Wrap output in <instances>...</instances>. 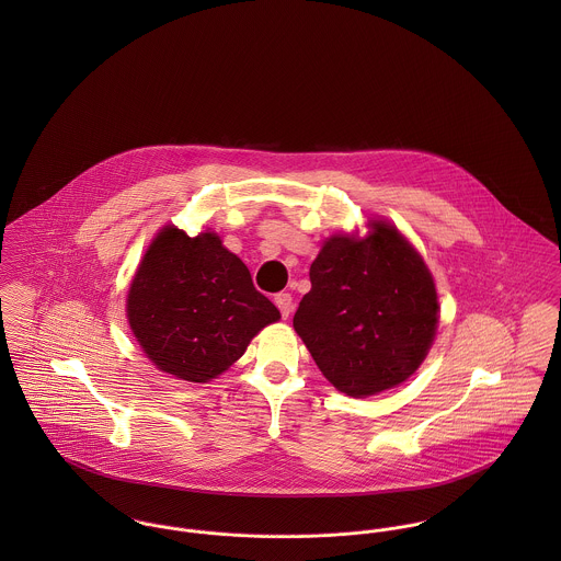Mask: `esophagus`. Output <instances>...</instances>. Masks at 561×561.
<instances>
[{"label": "esophagus", "mask_w": 561, "mask_h": 561, "mask_svg": "<svg viewBox=\"0 0 561 561\" xmlns=\"http://www.w3.org/2000/svg\"><path fill=\"white\" fill-rule=\"evenodd\" d=\"M274 305L278 307L280 316H283L285 320H287V318H289V313L294 311V298H291V294H287V291L276 294V296H274Z\"/></svg>", "instance_id": "34e87169"}]
</instances>
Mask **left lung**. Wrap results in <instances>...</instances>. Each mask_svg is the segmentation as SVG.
<instances>
[{"mask_svg": "<svg viewBox=\"0 0 561 561\" xmlns=\"http://www.w3.org/2000/svg\"><path fill=\"white\" fill-rule=\"evenodd\" d=\"M369 225L365 240L334 236L321 245L294 316L325 380L350 398L405 382L432 347L440 309L414 245L389 222Z\"/></svg>", "mask_w": 561, "mask_h": 561, "instance_id": "8db88e82", "label": "left lung"}]
</instances>
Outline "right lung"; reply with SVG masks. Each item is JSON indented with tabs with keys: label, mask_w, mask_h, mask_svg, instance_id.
I'll return each mask as SVG.
<instances>
[{
	"label": "right lung",
	"mask_w": 561,
	"mask_h": 561,
	"mask_svg": "<svg viewBox=\"0 0 561 561\" xmlns=\"http://www.w3.org/2000/svg\"><path fill=\"white\" fill-rule=\"evenodd\" d=\"M127 320L163 374L209 382L280 313L254 289L243 261L216 233L190 238L168 225L147 248L129 285Z\"/></svg>",
	"instance_id": "obj_1"
}]
</instances>
